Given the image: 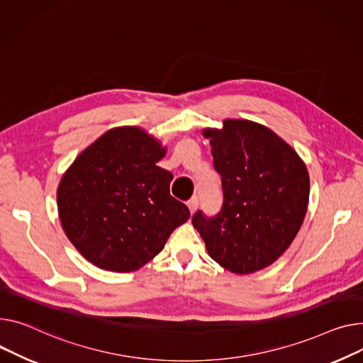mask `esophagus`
<instances>
[{
    "label": "esophagus",
    "instance_id": "34e87169",
    "mask_svg": "<svg viewBox=\"0 0 363 363\" xmlns=\"http://www.w3.org/2000/svg\"><path fill=\"white\" fill-rule=\"evenodd\" d=\"M186 206H188V208H189L191 213H194V211L197 210V207H199V197H196V196L191 197V199L188 200Z\"/></svg>",
    "mask_w": 363,
    "mask_h": 363
}]
</instances>
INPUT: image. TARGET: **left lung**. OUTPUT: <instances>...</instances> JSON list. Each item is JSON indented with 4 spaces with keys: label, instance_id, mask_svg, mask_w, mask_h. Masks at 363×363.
Instances as JSON below:
<instances>
[{
    "label": "left lung",
    "instance_id": "1",
    "mask_svg": "<svg viewBox=\"0 0 363 363\" xmlns=\"http://www.w3.org/2000/svg\"><path fill=\"white\" fill-rule=\"evenodd\" d=\"M222 178L220 211L199 210L194 226L208 255L223 269L251 274L273 264L292 244L308 208L309 175L298 153L276 133L248 119L206 128Z\"/></svg>",
    "mask_w": 363,
    "mask_h": 363
}]
</instances>
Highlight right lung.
<instances>
[{"label":"right lung","mask_w":363,"mask_h":363,"mask_svg":"<svg viewBox=\"0 0 363 363\" xmlns=\"http://www.w3.org/2000/svg\"><path fill=\"white\" fill-rule=\"evenodd\" d=\"M166 149L138 127L106 131L64 174L57 204L71 244L96 267L128 273L153 259L189 217L156 163Z\"/></svg>","instance_id":"add662e5"}]
</instances>
